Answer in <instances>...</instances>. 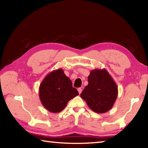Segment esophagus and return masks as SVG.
Wrapping results in <instances>:
<instances>
[{"label": "esophagus", "instance_id": "34e87169", "mask_svg": "<svg viewBox=\"0 0 148 148\" xmlns=\"http://www.w3.org/2000/svg\"><path fill=\"white\" fill-rule=\"evenodd\" d=\"M77 91H78V92H79V93L80 94L81 92H82V89H81V88H79L77 89Z\"/></svg>", "mask_w": 148, "mask_h": 148}]
</instances>
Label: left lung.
I'll return each mask as SVG.
<instances>
[{"instance_id": "obj_1", "label": "left lung", "mask_w": 148, "mask_h": 148, "mask_svg": "<svg viewBox=\"0 0 148 148\" xmlns=\"http://www.w3.org/2000/svg\"><path fill=\"white\" fill-rule=\"evenodd\" d=\"M88 84L81 93L93 111L104 113L111 109L118 97V87L105 69L91 71L88 77Z\"/></svg>"}]
</instances>
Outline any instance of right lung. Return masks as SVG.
Returning a JSON list of instances; mask_svg holds the SVG:
<instances>
[{"instance_id": "1", "label": "right lung", "mask_w": 148, "mask_h": 148, "mask_svg": "<svg viewBox=\"0 0 148 148\" xmlns=\"http://www.w3.org/2000/svg\"><path fill=\"white\" fill-rule=\"evenodd\" d=\"M39 98L44 108L49 112H59L67 106L69 100L79 95L72 87L71 80L64 71L58 69L49 73L39 86Z\"/></svg>"}]
</instances>
